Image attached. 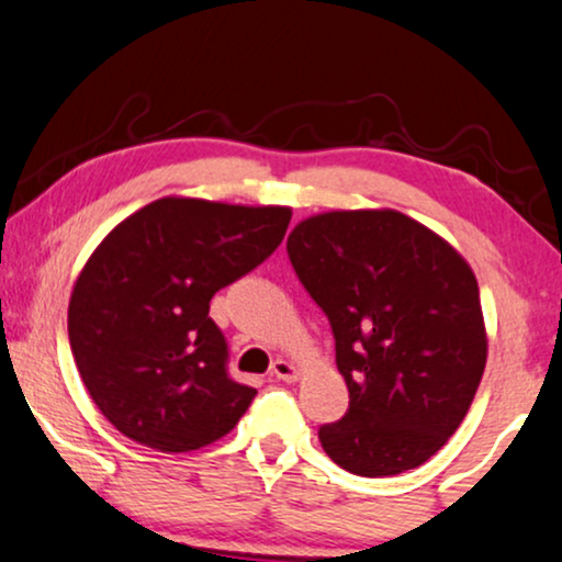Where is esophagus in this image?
<instances>
[{
	"label": "esophagus",
	"instance_id": "esophagus-1",
	"mask_svg": "<svg viewBox=\"0 0 562 562\" xmlns=\"http://www.w3.org/2000/svg\"><path fill=\"white\" fill-rule=\"evenodd\" d=\"M272 375L274 379H280V381H295L297 379V368L290 363V360H274L272 363Z\"/></svg>",
	"mask_w": 562,
	"mask_h": 562
}]
</instances>
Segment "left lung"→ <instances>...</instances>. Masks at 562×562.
Listing matches in <instances>:
<instances>
[{
	"mask_svg": "<svg viewBox=\"0 0 562 562\" xmlns=\"http://www.w3.org/2000/svg\"><path fill=\"white\" fill-rule=\"evenodd\" d=\"M288 257L329 318L350 392L342 420L318 428L326 457L360 477L420 467L457 432L485 371L470 265L396 210L303 220Z\"/></svg>",
	"mask_w": 562,
	"mask_h": 562,
	"instance_id": "8db88e82",
	"label": "left lung"
}]
</instances>
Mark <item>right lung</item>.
I'll list each match as a JSON object with an SVG mask.
<instances>
[{
  "label": "right lung",
  "instance_id": "1",
  "mask_svg": "<svg viewBox=\"0 0 562 562\" xmlns=\"http://www.w3.org/2000/svg\"><path fill=\"white\" fill-rule=\"evenodd\" d=\"M290 215L162 196L101 240L75 282L67 329L85 389L113 428L166 453L236 428L257 389L228 375L210 301L272 257Z\"/></svg>",
  "mask_w": 562,
  "mask_h": 562
}]
</instances>
